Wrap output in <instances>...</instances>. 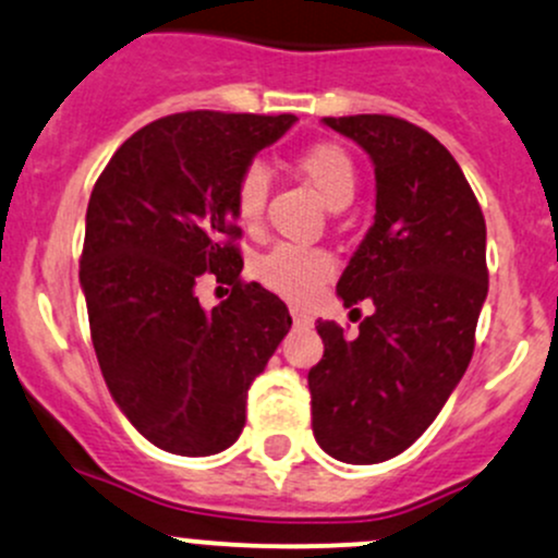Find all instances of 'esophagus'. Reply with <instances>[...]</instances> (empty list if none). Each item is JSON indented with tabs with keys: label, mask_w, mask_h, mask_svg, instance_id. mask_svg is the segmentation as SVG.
<instances>
[{
	"label": "esophagus",
	"mask_w": 558,
	"mask_h": 558,
	"mask_svg": "<svg viewBox=\"0 0 558 558\" xmlns=\"http://www.w3.org/2000/svg\"><path fill=\"white\" fill-rule=\"evenodd\" d=\"M292 322H295L298 327H311V316L308 314H303V311H292Z\"/></svg>",
	"instance_id": "34e87169"
}]
</instances>
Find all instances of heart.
<instances>
[{
  "label": "heart",
  "instance_id": "b5f03b06",
  "mask_svg": "<svg viewBox=\"0 0 558 558\" xmlns=\"http://www.w3.org/2000/svg\"><path fill=\"white\" fill-rule=\"evenodd\" d=\"M298 172L319 191L322 199L332 209H343L356 194V165L351 154L338 143H314L303 148L295 159ZM271 178L260 161H250L233 183V213L239 223L255 229L266 213ZM255 279L266 290L277 292L287 301H308L316 290L335 274V257L327 250L303 247V244H277L260 255L253 266Z\"/></svg>",
  "mask_w": 558,
  "mask_h": 558
}]
</instances>
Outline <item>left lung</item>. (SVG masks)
<instances>
[{
	"label": "left lung",
	"mask_w": 558,
	"mask_h": 558,
	"mask_svg": "<svg viewBox=\"0 0 558 558\" xmlns=\"http://www.w3.org/2000/svg\"><path fill=\"white\" fill-rule=\"evenodd\" d=\"M375 165V223L338 281L369 301L356 335L319 322L325 356L308 373L319 447L353 465L404 452L434 423L473 356L487 298V226L452 154L388 113L325 117ZM359 311V308H356Z\"/></svg>",
	"instance_id": "left-lung-1"
}]
</instances>
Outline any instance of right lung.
Returning a JSON list of instances; mask_svg holds the SVG:
<instances>
[{
  "mask_svg": "<svg viewBox=\"0 0 558 558\" xmlns=\"http://www.w3.org/2000/svg\"><path fill=\"white\" fill-rule=\"evenodd\" d=\"M298 117L183 111L130 135L87 205L80 281L100 373L151 445L185 458L231 447L247 391L290 332V311L242 281L233 183ZM205 272L232 284L213 312Z\"/></svg>",
  "mask_w": 558,
  "mask_h": 558,
  "instance_id": "add662e5",
  "label": "right lung"
}]
</instances>
